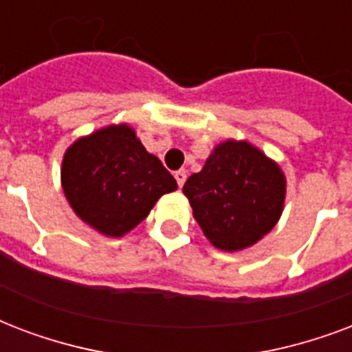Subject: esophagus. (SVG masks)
<instances>
[{"label":"esophagus","instance_id":"34e87169","mask_svg":"<svg viewBox=\"0 0 352 352\" xmlns=\"http://www.w3.org/2000/svg\"><path fill=\"white\" fill-rule=\"evenodd\" d=\"M174 178L178 182V187H184L185 179H187V174H185V170H176V173H174Z\"/></svg>","mask_w":352,"mask_h":352}]
</instances>
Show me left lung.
I'll list each match as a JSON object with an SVG mask.
<instances>
[{
  "label": "left lung",
  "mask_w": 352,
  "mask_h": 352,
  "mask_svg": "<svg viewBox=\"0 0 352 352\" xmlns=\"http://www.w3.org/2000/svg\"><path fill=\"white\" fill-rule=\"evenodd\" d=\"M285 176L246 141H226L200 173L187 178L196 222L211 244L226 252L252 246L272 231L285 204Z\"/></svg>",
  "instance_id": "left-lung-1"
}]
</instances>
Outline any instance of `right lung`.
<instances>
[{
  "label": "right lung",
  "instance_id": "add662e5",
  "mask_svg": "<svg viewBox=\"0 0 352 352\" xmlns=\"http://www.w3.org/2000/svg\"><path fill=\"white\" fill-rule=\"evenodd\" d=\"M62 187L73 211L102 235L121 236L146 219L176 179L126 124L75 141L62 162Z\"/></svg>",
  "mask_w": 352,
  "mask_h": 352
}]
</instances>
